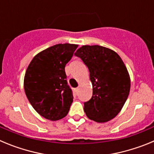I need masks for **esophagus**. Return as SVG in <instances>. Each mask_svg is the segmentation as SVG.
<instances>
[{
  "label": "esophagus",
  "mask_w": 154,
  "mask_h": 154,
  "mask_svg": "<svg viewBox=\"0 0 154 154\" xmlns=\"http://www.w3.org/2000/svg\"><path fill=\"white\" fill-rule=\"evenodd\" d=\"M74 91H75V94H78V92H79V88H75V89H74Z\"/></svg>",
  "instance_id": "obj_1"
}]
</instances>
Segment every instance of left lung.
Returning <instances> with one entry per match:
<instances>
[{
    "mask_svg": "<svg viewBox=\"0 0 154 154\" xmlns=\"http://www.w3.org/2000/svg\"><path fill=\"white\" fill-rule=\"evenodd\" d=\"M75 55L89 71L92 96L84 103L87 117L97 123L115 118L121 111L130 90V77L117 53L100 45H83Z\"/></svg>",
    "mask_w": 154,
    "mask_h": 154,
    "instance_id": "obj_1",
    "label": "left lung"
}]
</instances>
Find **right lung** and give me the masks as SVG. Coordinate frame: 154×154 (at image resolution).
I'll use <instances>...</instances> for the list:
<instances>
[{"mask_svg":"<svg viewBox=\"0 0 154 154\" xmlns=\"http://www.w3.org/2000/svg\"><path fill=\"white\" fill-rule=\"evenodd\" d=\"M77 48L68 43L53 45L37 54L28 66L24 92L35 111L45 119L56 121L69 112L73 96L65 67Z\"/></svg>","mask_w":154,"mask_h":154,"instance_id":"right-lung-1","label":"right lung"}]
</instances>
